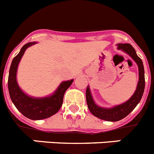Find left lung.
Segmentation results:
<instances>
[{
	"label": "left lung",
	"instance_id": "left-lung-1",
	"mask_svg": "<svg viewBox=\"0 0 154 154\" xmlns=\"http://www.w3.org/2000/svg\"><path fill=\"white\" fill-rule=\"evenodd\" d=\"M118 49H120L129 55L138 66L139 80H138L137 88L133 95L128 101L122 103L121 105H116L112 108H103V107L98 106L96 103L94 102L88 85L86 88V101L89 111L94 116L108 121H118L128 116L138 105L144 91V68H143L141 59L138 57L134 48L129 43H118Z\"/></svg>",
	"mask_w": 154,
	"mask_h": 154
}]
</instances>
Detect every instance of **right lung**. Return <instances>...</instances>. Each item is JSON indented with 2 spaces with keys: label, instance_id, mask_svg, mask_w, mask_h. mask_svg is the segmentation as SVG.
Instances as JSON below:
<instances>
[{
  "label": "right lung",
  "instance_id": "1",
  "mask_svg": "<svg viewBox=\"0 0 154 154\" xmlns=\"http://www.w3.org/2000/svg\"><path fill=\"white\" fill-rule=\"evenodd\" d=\"M36 43V42H30L25 44L12 60L8 76V91L11 101L23 115L31 120H42L59 111L63 105L65 92L72 84L73 79L62 82L53 94L43 98L29 96L23 91L17 81L18 65L26 49Z\"/></svg>",
  "mask_w": 154,
  "mask_h": 154
}]
</instances>
